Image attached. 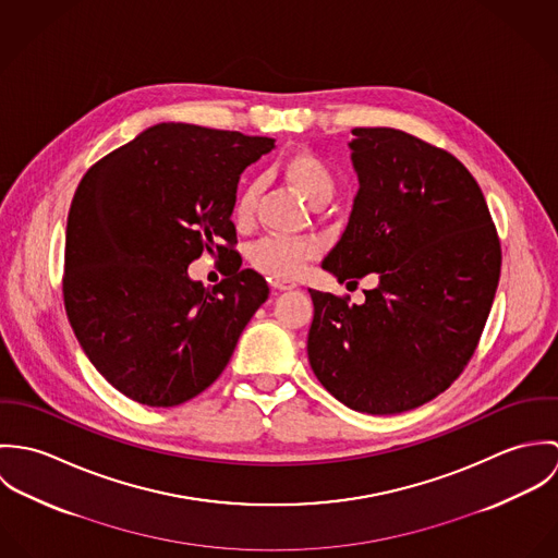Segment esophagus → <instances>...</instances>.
<instances>
[{"mask_svg": "<svg viewBox=\"0 0 558 558\" xmlns=\"http://www.w3.org/2000/svg\"><path fill=\"white\" fill-rule=\"evenodd\" d=\"M270 286H272L275 290H279V292H288V290H294V288H296L294 281H281V279H272Z\"/></svg>", "mask_w": 558, "mask_h": 558, "instance_id": "obj_1", "label": "esophagus"}]
</instances>
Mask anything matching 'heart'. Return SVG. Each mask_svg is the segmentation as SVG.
Segmentation results:
<instances>
[{
	"label": "heart",
	"mask_w": 558,
	"mask_h": 558,
	"mask_svg": "<svg viewBox=\"0 0 558 558\" xmlns=\"http://www.w3.org/2000/svg\"><path fill=\"white\" fill-rule=\"evenodd\" d=\"M283 178L292 189H296L312 206L322 208L335 193V173L328 162L319 159L312 150H294L279 165ZM257 204V184L244 186L234 202V221L240 228H246L253 221ZM319 253L314 240L270 239L259 240L253 244L248 259L255 270L270 279H294L301 275L307 262Z\"/></svg>",
	"instance_id": "obj_1"
}]
</instances>
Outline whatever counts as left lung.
Returning a JSON list of instances; mask_svg holds the SVG:
<instances>
[{"label": "left lung", "instance_id": "8db88e82", "mask_svg": "<svg viewBox=\"0 0 558 558\" xmlns=\"http://www.w3.org/2000/svg\"><path fill=\"white\" fill-rule=\"evenodd\" d=\"M359 193L322 268L376 272L363 305L310 290L322 387L352 410L398 414L451 387L475 354L500 277V242L471 171L398 129H354Z\"/></svg>", "mask_w": 558, "mask_h": 558}]
</instances>
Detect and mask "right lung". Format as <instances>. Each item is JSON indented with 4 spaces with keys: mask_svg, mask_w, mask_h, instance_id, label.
<instances>
[{
    "mask_svg": "<svg viewBox=\"0 0 558 558\" xmlns=\"http://www.w3.org/2000/svg\"><path fill=\"white\" fill-rule=\"evenodd\" d=\"M270 137L162 122L94 162L75 191L64 305L83 352L120 393L171 408L208 389L268 283L240 270L232 210L240 173ZM204 250L234 254L210 291L185 268Z\"/></svg>",
    "mask_w": 558,
    "mask_h": 558,
    "instance_id": "add662e5",
    "label": "right lung"
}]
</instances>
